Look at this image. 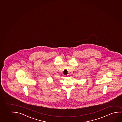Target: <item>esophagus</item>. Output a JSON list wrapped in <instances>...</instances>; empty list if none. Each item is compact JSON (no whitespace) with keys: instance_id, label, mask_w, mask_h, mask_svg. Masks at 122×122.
Here are the masks:
<instances>
[{"instance_id":"34e87169","label":"esophagus","mask_w":122,"mask_h":122,"mask_svg":"<svg viewBox=\"0 0 122 122\" xmlns=\"http://www.w3.org/2000/svg\"><path fill=\"white\" fill-rule=\"evenodd\" d=\"M67 77V76H64V78H66V77Z\"/></svg>"}]
</instances>
